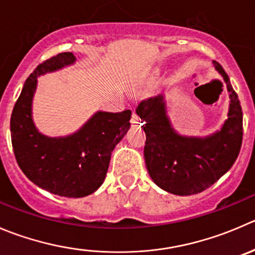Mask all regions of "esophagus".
I'll use <instances>...</instances> for the list:
<instances>
[{"mask_svg":"<svg viewBox=\"0 0 255 255\" xmlns=\"http://www.w3.org/2000/svg\"><path fill=\"white\" fill-rule=\"evenodd\" d=\"M130 123L133 126H142L143 125V121L138 117V115L135 112L132 113V118H130Z\"/></svg>","mask_w":255,"mask_h":255,"instance_id":"obj_1","label":"esophagus"}]
</instances>
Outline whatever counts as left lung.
Listing matches in <instances>:
<instances>
[{
	"instance_id": "left-lung-1",
	"label": "left lung",
	"mask_w": 255,
	"mask_h": 255,
	"mask_svg": "<svg viewBox=\"0 0 255 255\" xmlns=\"http://www.w3.org/2000/svg\"><path fill=\"white\" fill-rule=\"evenodd\" d=\"M216 70L229 92L228 120L221 130L208 137H184L172 128L163 96L138 105L137 115L145 122L144 159L153 182L172 194L201 193L226 174L236 162L243 140V112L238 95L218 62Z\"/></svg>"
}]
</instances>
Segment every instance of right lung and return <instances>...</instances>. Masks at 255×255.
<instances>
[{
    "label": "right lung",
    "mask_w": 255,
    "mask_h": 255,
    "mask_svg": "<svg viewBox=\"0 0 255 255\" xmlns=\"http://www.w3.org/2000/svg\"><path fill=\"white\" fill-rule=\"evenodd\" d=\"M76 57L63 52L42 62L26 80L11 115L14 157L29 180L51 193L81 198L105 180L111 154L130 127V112H97L73 134L51 138L41 134L32 121V98L37 77L72 65Z\"/></svg>",
    "instance_id": "add662e5"
}]
</instances>
